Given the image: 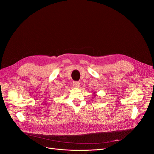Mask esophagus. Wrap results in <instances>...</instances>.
<instances>
[{"instance_id": "obj_1", "label": "esophagus", "mask_w": 154, "mask_h": 154, "mask_svg": "<svg viewBox=\"0 0 154 154\" xmlns=\"http://www.w3.org/2000/svg\"><path fill=\"white\" fill-rule=\"evenodd\" d=\"M73 85L74 87L75 88H78L80 87V83L79 82H73Z\"/></svg>"}]
</instances>
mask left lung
I'll return each instance as SVG.
<instances>
[{"instance_id": "obj_1", "label": "left lung", "mask_w": 154, "mask_h": 154, "mask_svg": "<svg viewBox=\"0 0 154 154\" xmlns=\"http://www.w3.org/2000/svg\"><path fill=\"white\" fill-rule=\"evenodd\" d=\"M96 94V93H95V92H94V95H94V96H96V95H96V94ZM92 98H93V97H92Z\"/></svg>"}]
</instances>
